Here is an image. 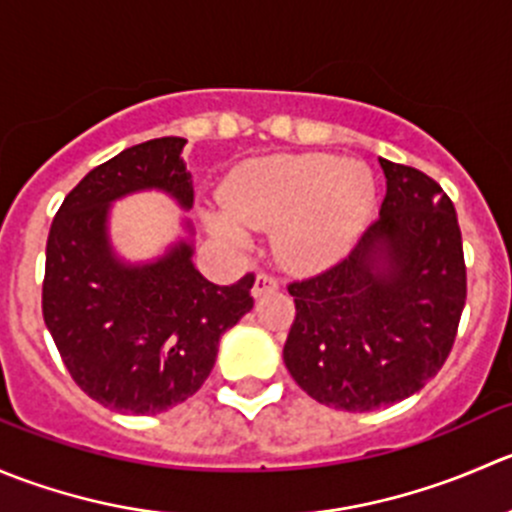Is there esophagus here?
Here are the masks:
<instances>
[{
  "mask_svg": "<svg viewBox=\"0 0 512 512\" xmlns=\"http://www.w3.org/2000/svg\"><path fill=\"white\" fill-rule=\"evenodd\" d=\"M278 288V278L273 273H258L256 283H254V296H263L268 291H276Z\"/></svg>",
  "mask_w": 512,
  "mask_h": 512,
  "instance_id": "1",
  "label": "esophagus"
}]
</instances>
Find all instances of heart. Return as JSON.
Returning <instances> with one entry per match:
<instances>
[{
  "mask_svg": "<svg viewBox=\"0 0 512 512\" xmlns=\"http://www.w3.org/2000/svg\"><path fill=\"white\" fill-rule=\"evenodd\" d=\"M376 201L371 171L331 154H283L246 161L224 189L211 229L229 244L244 231H278V254L293 268H321L351 249Z\"/></svg>",
  "mask_w": 512,
  "mask_h": 512,
  "instance_id": "1",
  "label": "heart"
}]
</instances>
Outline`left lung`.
<instances>
[{"instance_id":"1","label":"left lung","mask_w":512,"mask_h":512,"mask_svg":"<svg viewBox=\"0 0 512 512\" xmlns=\"http://www.w3.org/2000/svg\"><path fill=\"white\" fill-rule=\"evenodd\" d=\"M378 161L381 216L346 258L288 283V373L313 401L351 413L426 386L453 348L468 291L453 201L423 171Z\"/></svg>"}]
</instances>
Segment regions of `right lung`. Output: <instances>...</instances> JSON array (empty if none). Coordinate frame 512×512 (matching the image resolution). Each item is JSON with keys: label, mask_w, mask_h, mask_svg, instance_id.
<instances>
[{"label": "right lung", "mask_w": 512, "mask_h": 512, "mask_svg": "<svg viewBox=\"0 0 512 512\" xmlns=\"http://www.w3.org/2000/svg\"><path fill=\"white\" fill-rule=\"evenodd\" d=\"M184 146L186 139L164 136L99 164L69 191L49 229L44 323L74 383L129 416H156L194 396L221 336L254 308V273L216 286L191 263V244L146 266L111 254L106 216L114 199L161 189L184 209L194 204Z\"/></svg>", "instance_id": "add662e5"}]
</instances>
